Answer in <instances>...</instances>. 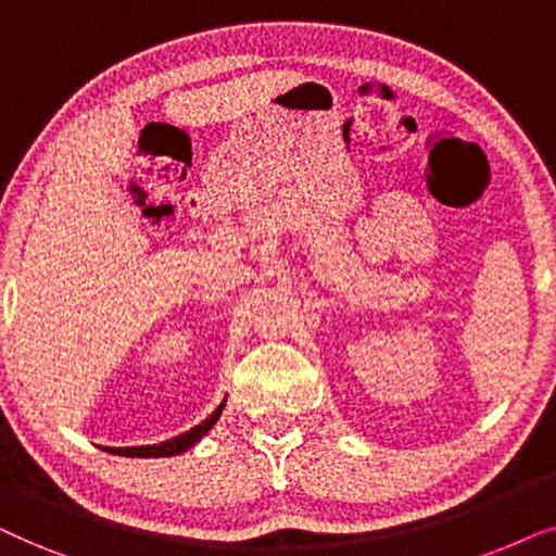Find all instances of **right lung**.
<instances>
[{"label":"right lung","instance_id":"add662e5","mask_svg":"<svg viewBox=\"0 0 556 556\" xmlns=\"http://www.w3.org/2000/svg\"><path fill=\"white\" fill-rule=\"evenodd\" d=\"M224 406H226V399H224V402L218 404V409L213 412L208 419H203V421H201V425L192 427L190 432L177 434V438H173V440L160 442V445H142V447H106V450H109V453H114V455H124V457H173V455H180V453H185V450H190L192 445H195V442L201 440L203 434H208V432H211L213 425H216L218 417H220V412H224Z\"/></svg>","mask_w":556,"mask_h":556}]
</instances>
